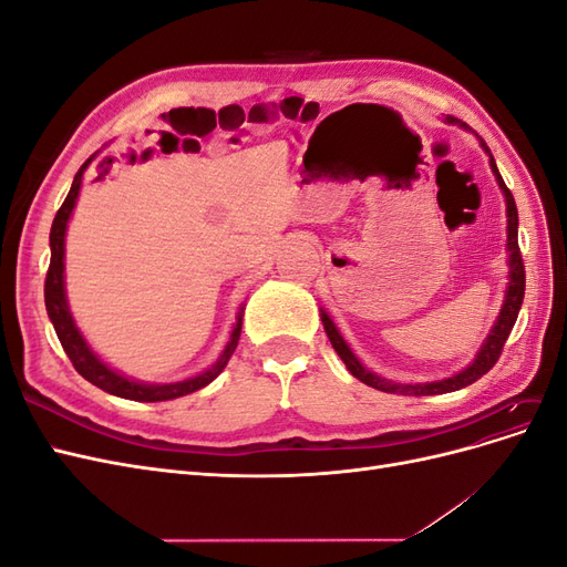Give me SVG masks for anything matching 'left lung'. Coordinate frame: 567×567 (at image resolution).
Wrapping results in <instances>:
<instances>
[{
	"instance_id": "1",
	"label": "left lung",
	"mask_w": 567,
	"mask_h": 567,
	"mask_svg": "<svg viewBox=\"0 0 567 567\" xmlns=\"http://www.w3.org/2000/svg\"><path fill=\"white\" fill-rule=\"evenodd\" d=\"M444 123H458L456 117H444ZM461 127H466L461 123ZM480 144H483V148L487 151L489 156V167L492 173L496 177V182H499L502 192H504V198H506V217H508V227H506V248H508V286H506V298H504V305H502V312L499 317H496L492 331L487 336V340L483 342V348H480V352L475 354L473 362L450 375V379H442V381H433V383H394V381H388L383 379V375H375L371 373L369 369L362 367V362L354 357V352L350 350V346L346 340H342L340 331L336 329V323L331 321V317L326 315L321 310V321H323V331L326 336H329L333 350L338 352V357L346 362L348 371L354 375V379L362 381L364 385H371L375 390H383V392H392V394H411V398H423V394H444V392H454V390H461L466 388L471 383H475L480 375H485L494 364L496 359H499L502 350H504V342L513 329V323H516L518 319V312H520V305H523V298H525V267H523V255H520V248H518V208H516V200H513V194L506 188L499 169H496V163L492 158V153L487 148V144L480 140Z\"/></svg>"
}]
</instances>
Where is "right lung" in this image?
<instances>
[{"mask_svg":"<svg viewBox=\"0 0 567 567\" xmlns=\"http://www.w3.org/2000/svg\"><path fill=\"white\" fill-rule=\"evenodd\" d=\"M90 161L78 169L71 192H68L63 205H61L56 217H54V225H51V234H49L51 262H49V271H47V281H44L47 315H49L51 323H54V331H56V336L61 340V346H63L68 359H71V362H73L75 371L82 375V379H87L92 385L101 388V390L109 392V394H115V398L134 400V402H165V400L184 398V394L196 392V390L205 388L208 383H213L217 375L221 373V369L227 367L229 357L234 354V350L238 346V336H241L244 305H241V310H238L234 331L229 336V342H227L225 352L219 354V359L208 371L194 375V379H186V381H179V383L148 385V383L132 381V379H127V375L113 371L106 362H101V359L87 346V340H84L82 333L78 331V326H75L73 315H71V307H68V300H65V281H63V269H65V265H63V257H65V229H68V219H71V215H73L75 200L80 196L82 175H84V169H87Z\"/></svg>","mask_w":567,"mask_h":567,"instance_id":"add662e5","label":"right lung"}]
</instances>
